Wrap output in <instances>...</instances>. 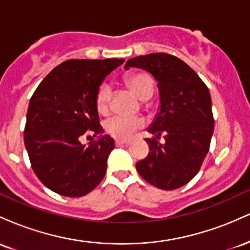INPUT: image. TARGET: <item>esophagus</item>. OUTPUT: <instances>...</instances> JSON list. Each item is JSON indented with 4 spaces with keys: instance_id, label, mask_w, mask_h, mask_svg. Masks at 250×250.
<instances>
[{
    "instance_id": "obj_1",
    "label": "esophagus",
    "mask_w": 250,
    "mask_h": 250,
    "mask_svg": "<svg viewBox=\"0 0 250 250\" xmlns=\"http://www.w3.org/2000/svg\"><path fill=\"white\" fill-rule=\"evenodd\" d=\"M129 141L128 140H115V145L116 146H122V145H128Z\"/></svg>"
}]
</instances>
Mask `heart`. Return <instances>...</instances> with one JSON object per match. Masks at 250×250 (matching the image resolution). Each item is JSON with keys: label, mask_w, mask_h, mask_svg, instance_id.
<instances>
[{"label": "heart", "mask_w": 250, "mask_h": 250, "mask_svg": "<svg viewBox=\"0 0 250 250\" xmlns=\"http://www.w3.org/2000/svg\"><path fill=\"white\" fill-rule=\"evenodd\" d=\"M125 83L141 101H147L153 95L154 82L147 74L139 73L128 76ZM111 99V89L108 84H102L96 94V109L100 114H105ZM142 127V121L135 117L113 116L104 123V129L109 135L116 139H129L137 129Z\"/></svg>", "instance_id": "obj_1"}]
</instances>
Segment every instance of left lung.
Listing matches in <instances>:
<instances>
[{"label": "left lung", "instance_id": "1", "mask_svg": "<svg viewBox=\"0 0 250 250\" xmlns=\"http://www.w3.org/2000/svg\"><path fill=\"white\" fill-rule=\"evenodd\" d=\"M150 73L160 94L159 113L148 127L149 153L136 163L150 185L174 190L199 173L214 133L209 89L182 60L165 53L133 57L125 65ZM161 134L165 142L157 141Z\"/></svg>", "mask_w": 250, "mask_h": 250}]
</instances>
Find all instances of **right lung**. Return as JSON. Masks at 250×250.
<instances>
[{
  "instance_id": "right-lung-1",
  "label": "right lung",
  "mask_w": 250,
  "mask_h": 250,
  "mask_svg": "<svg viewBox=\"0 0 250 250\" xmlns=\"http://www.w3.org/2000/svg\"><path fill=\"white\" fill-rule=\"evenodd\" d=\"M123 59L68 60L43 79L31 96L24 146L34 173L50 190L80 197L97 187L115 148L109 135L82 145L83 136L103 133L96 94ZM90 137V136H89Z\"/></svg>"
}]
</instances>
